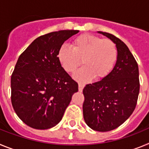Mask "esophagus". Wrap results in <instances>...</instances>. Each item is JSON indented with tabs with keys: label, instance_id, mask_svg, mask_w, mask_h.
Returning <instances> with one entry per match:
<instances>
[{
	"label": "esophagus",
	"instance_id": "34e87169",
	"mask_svg": "<svg viewBox=\"0 0 149 149\" xmlns=\"http://www.w3.org/2000/svg\"><path fill=\"white\" fill-rule=\"evenodd\" d=\"M84 86H85V84H81V83H79V84H78L79 92H82L83 89H84Z\"/></svg>",
	"mask_w": 149,
	"mask_h": 149
}]
</instances>
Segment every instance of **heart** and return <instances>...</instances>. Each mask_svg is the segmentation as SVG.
Listing matches in <instances>:
<instances>
[{
	"mask_svg": "<svg viewBox=\"0 0 149 149\" xmlns=\"http://www.w3.org/2000/svg\"><path fill=\"white\" fill-rule=\"evenodd\" d=\"M72 49L62 46L57 58L63 69L72 73L82 63L83 68L73 74L79 82H88L93 77L101 80L108 75L117 60L118 51L115 43L109 39L84 33L72 41Z\"/></svg>",
	"mask_w": 149,
	"mask_h": 149,
	"instance_id": "obj_1",
	"label": "heart"
}]
</instances>
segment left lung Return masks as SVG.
<instances>
[{"mask_svg":"<svg viewBox=\"0 0 149 149\" xmlns=\"http://www.w3.org/2000/svg\"><path fill=\"white\" fill-rule=\"evenodd\" d=\"M115 43L116 64L104 78L84 88V119L94 131L116 129L128 119L136 107L139 92V68L127 46L108 33L98 31Z\"/></svg>","mask_w":149,"mask_h":149,"instance_id":"obj_1","label":"left lung"}]
</instances>
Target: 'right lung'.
<instances>
[{"mask_svg": "<svg viewBox=\"0 0 149 149\" xmlns=\"http://www.w3.org/2000/svg\"><path fill=\"white\" fill-rule=\"evenodd\" d=\"M79 30H59L36 38L18 57L11 77V101L21 120L39 130L61 121L78 84L63 69L57 54Z\"/></svg>", "mask_w": 149, "mask_h": 149, "instance_id": "add662e5", "label": "right lung"}]
</instances>
